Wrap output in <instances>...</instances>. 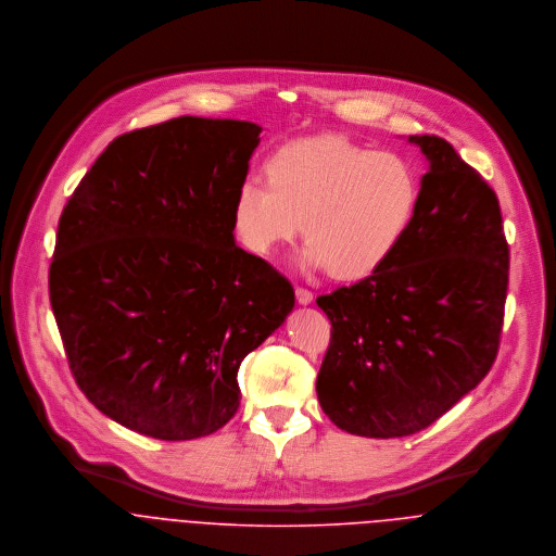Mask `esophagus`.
Wrapping results in <instances>:
<instances>
[{
	"label": "esophagus",
	"mask_w": 556,
	"mask_h": 556,
	"mask_svg": "<svg viewBox=\"0 0 556 556\" xmlns=\"http://www.w3.org/2000/svg\"><path fill=\"white\" fill-rule=\"evenodd\" d=\"M295 298H298V302H300L302 306H308V304H313V300H315L313 291L306 289V287H298V289H295Z\"/></svg>",
	"instance_id": "1"
}]
</instances>
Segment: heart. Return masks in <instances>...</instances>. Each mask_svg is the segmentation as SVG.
I'll return each mask as SVG.
<instances>
[{
  "label": "heart",
  "instance_id": "obj_1",
  "mask_svg": "<svg viewBox=\"0 0 556 556\" xmlns=\"http://www.w3.org/2000/svg\"><path fill=\"white\" fill-rule=\"evenodd\" d=\"M265 175L267 181L245 179L236 192L231 227L239 245L278 258L304 223V267L329 269L340 280L379 271L406 236L419 201L408 160L340 135L280 146Z\"/></svg>",
  "mask_w": 556,
  "mask_h": 556
}]
</instances>
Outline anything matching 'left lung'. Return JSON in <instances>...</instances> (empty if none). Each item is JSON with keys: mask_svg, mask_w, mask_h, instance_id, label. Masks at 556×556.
Masks as SVG:
<instances>
[{"mask_svg": "<svg viewBox=\"0 0 556 556\" xmlns=\"http://www.w3.org/2000/svg\"><path fill=\"white\" fill-rule=\"evenodd\" d=\"M428 160L415 218L392 258L317 298L331 340L317 377L342 430L408 437L476 390L505 315L509 248L494 190L441 137H408Z\"/></svg>", "mask_w": 556, "mask_h": 556, "instance_id": "1", "label": "left lung"}]
</instances>
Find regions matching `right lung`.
Returning a JSON list of instances; mask_svg holds the SVG:
<instances>
[{
  "label": "right lung",
  "instance_id": "obj_1",
  "mask_svg": "<svg viewBox=\"0 0 556 556\" xmlns=\"http://www.w3.org/2000/svg\"><path fill=\"white\" fill-rule=\"evenodd\" d=\"M258 135L252 122L190 115L126 132L62 212L49 295L73 377L139 434L223 428L241 359L295 306L291 282L231 227Z\"/></svg>",
  "mask_w": 556,
  "mask_h": 556
}]
</instances>
